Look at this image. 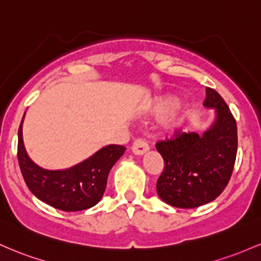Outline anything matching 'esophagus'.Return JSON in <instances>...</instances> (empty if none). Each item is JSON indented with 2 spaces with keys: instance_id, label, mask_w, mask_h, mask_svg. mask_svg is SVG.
Masks as SVG:
<instances>
[{
  "instance_id": "1",
  "label": "esophagus",
  "mask_w": 261,
  "mask_h": 261,
  "mask_svg": "<svg viewBox=\"0 0 261 261\" xmlns=\"http://www.w3.org/2000/svg\"><path fill=\"white\" fill-rule=\"evenodd\" d=\"M148 150H149L148 143L143 139H137L136 142L133 143V146H132V151H133V154L136 155H143Z\"/></svg>"
}]
</instances>
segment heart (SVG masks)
Segmentation results:
<instances>
[{
  "label": "heart",
  "mask_w": 261,
  "mask_h": 261,
  "mask_svg": "<svg viewBox=\"0 0 261 261\" xmlns=\"http://www.w3.org/2000/svg\"><path fill=\"white\" fill-rule=\"evenodd\" d=\"M175 102H176V98H175L174 96H163V97L158 98L156 101L154 102L153 108H151V113L155 116L163 115V113L168 112L169 110H171V108L174 107ZM185 107L181 106V105H177V106H175L172 110L170 111L168 118L164 122V125H165V128H168V129L177 127V125H180L181 123H182L184 118H185Z\"/></svg>",
  "instance_id": "obj_1"
}]
</instances>
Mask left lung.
<instances>
[{
	"mask_svg": "<svg viewBox=\"0 0 261 261\" xmlns=\"http://www.w3.org/2000/svg\"><path fill=\"white\" fill-rule=\"evenodd\" d=\"M203 106L215 118L203 133H176L156 144L165 168L158 178L159 197L177 208H196L218 197L227 186L237 156V123L216 90L206 89Z\"/></svg>",
	"mask_w": 261,
	"mask_h": 261,
	"instance_id": "obj_1",
	"label": "left lung"
}]
</instances>
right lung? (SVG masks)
<instances>
[{
  "instance_id": "1",
  "label": "right lung",
  "mask_w": 261,
  "mask_h": 261,
  "mask_svg": "<svg viewBox=\"0 0 261 261\" xmlns=\"http://www.w3.org/2000/svg\"><path fill=\"white\" fill-rule=\"evenodd\" d=\"M24 116L18 129V163L29 191L44 203L65 212L84 211L97 204L106 190L111 169L124 154V146H103L71 168L43 169L25 150L22 133Z\"/></svg>"
}]
</instances>
